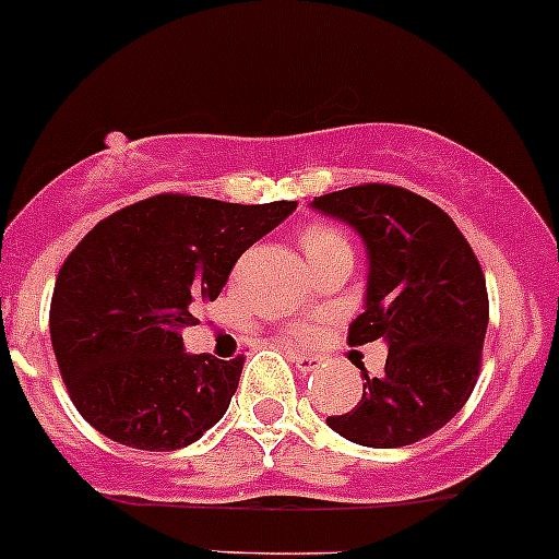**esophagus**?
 Instances as JSON below:
<instances>
[{
    "instance_id": "1",
    "label": "esophagus",
    "mask_w": 559,
    "mask_h": 559,
    "mask_svg": "<svg viewBox=\"0 0 559 559\" xmlns=\"http://www.w3.org/2000/svg\"><path fill=\"white\" fill-rule=\"evenodd\" d=\"M292 360L297 364V369L302 373L316 371L318 366H321V358H318V355H308V353H292Z\"/></svg>"
}]
</instances>
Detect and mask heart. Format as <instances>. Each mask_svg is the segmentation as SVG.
<instances>
[{"label": "heart", "mask_w": 559, "mask_h": 559, "mask_svg": "<svg viewBox=\"0 0 559 559\" xmlns=\"http://www.w3.org/2000/svg\"><path fill=\"white\" fill-rule=\"evenodd\" d=\"M336 243H347V241H345V236H342V230H336L334 225L312 223L302 233L305 254H316V251L336 247ZM289 336H292V340H297V342H308V340H312V336H316V326H312V323H308V321H297V323H292Z\"/></svg>", "instance_id": "heart-1"}]
</instances>
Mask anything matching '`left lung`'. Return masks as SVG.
<instances>
[{"label":"left lung","instance_id":"1","mask_svg":"<svg viewBox=\"0 0 559 559\" xmlns=\"http://www.w3.org/2000/svg\"><path fill=\"white\" fill-rule=\"evenodd\" d=\"M358 230L369 249L366 310L349 323V345L388 342L379 377L326 425L369 449H401L445 427L480 377L488 329L486 275L456 223L425 195L366 182L312 201Z\"/></svg>","mask_w":559,"mask_h":559}]
</instances>
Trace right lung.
Here are the masks:
<instances>
[{"instance_id": "right-lung-1", "label": "right lung", "mask_w": 559, "mask_h": 559, "mask_svg": "<svg viewBox=\"0 0 559 559\" xmlns=\"http://www.w3.org/2000/svg\"><path fill=\"white\" fill-rule=\"evenodd\" d=\"M297 210L162 193L100 219L55 281L50 336L73 406L140 451H177L223 419L243 355H188L182 331L238 257Z\"/></svg>"}]
</instances>
